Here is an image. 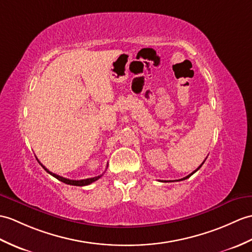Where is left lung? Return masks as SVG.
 <instances>
[{"instance_id": "left-lung-1", "label": "left lung", "mask_w": 252, "mask_h": 252, "mask_svg": "<svg viewBox=\"0 0 252 252\" xmlns=\"http://www.w3.org/2000/svg\"><path fill=\"white\" fill-rule=\"evenodd\" d=\"M204 162H205V161H204ZM204 162H203V163H202V164H201V165H200V166H198V167H197V168H196V169H195V171H194V172H192V173H191V174H189V175H188V176H186V177H184V178H181V179H178V180H177V181H180V180H185V179H187V178H189V177H191V176H192V175H193V174H194V173H195V172H197V171H198V169H200V168H201V166H202V165H203V164H204ZM169 181H171V180H169Z\"/></svg>"}]
</instances>
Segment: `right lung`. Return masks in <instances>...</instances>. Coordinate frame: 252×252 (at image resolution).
Returning a JSON list of instances; mask_svg holds the SVG:
<instances>
[{
  "label": "right lung",
  "instance_id": "obj_1",
  "mask_svg": "<svg viewBox=\"0 0 252 252\" xmlns=\"http://www.w3.org/2000/svg\"><path fill=\"white\" fill-rule=\"evenodd\" d=\"M38 163L40 165L43 166V168L45 169V171L47 172V173H49L50 175H52V176H54L55 178H57L58 180H60V181H62V183H64V184H66V185H71V186H78V187H83V186H88V185H90V184H92V183H94V181H96L99 177L102 176V175H99V176H96V177H92V178H87V179H81V180H73V179H67V178H64V177H62V176H59V175H57V174H54V173H51L50 171H48V169H47L42 163H40L39 161H38Z\"/></svg>",
  "mask_w": 252,
  "mask_h": 252
}]
</instances>
